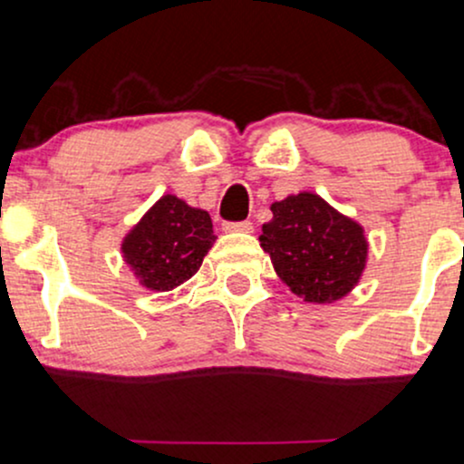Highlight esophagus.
<instances>
[{"instance_id":"obj_1","label":"esophagus","mask_w":464,"mask_h":464,"mask_svg":"<svg viewBox=\"0 0 464 464\" xmlns=\"http://www.w3.org/2000/svg\"><path fill=\"white\" fill-rule=\"evenodd\" d=\"M224 231H253L251 219H242V222H224Z\"/></svg>"}]
</instances>
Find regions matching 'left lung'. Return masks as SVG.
<instances>
[{"instance_id":"obj_1","label":"left lung","mask_w":464,"mask_h":464,"mask_svg":"<svg viewBox=\"0 0 464 464\" xmlns=\"http://www.w3.org/2000/svg\"><path fill=\"white\" fill-rule=\"evenodd\" d=\"M260 245L277 276L306 302H334L360 280L367 260L362 228L314 193L291 195L271 207Z\"/></svg>"}]
</instances>
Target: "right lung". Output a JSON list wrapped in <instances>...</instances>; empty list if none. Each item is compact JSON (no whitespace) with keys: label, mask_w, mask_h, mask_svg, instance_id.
<instances>
[{"label":"right lung","mask_w":464,"mask_h":464,"mask_svg":"<svg viewBox=\"0 0 464 464\" xmlns=\"http://www.w3.org/2000/svg\"><path fill=\"white\" fill-rule=\"evenodd\" d=\"M216 236L207 211L164 195L126 236L121 251L150 291H170L202 266Z\"/></svg>","instance_id":"obj_1"}]
</instances>
